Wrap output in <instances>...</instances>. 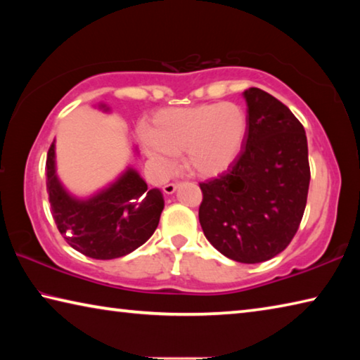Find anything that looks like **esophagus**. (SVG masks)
<instances>
[{"label": "esophagus", "mask_w": 360, "mask_h": 360, "mask_svg": "<svg viewBox=\"0 0 360 360\" xmlns=\"http://www.w3.org/2000/svg\"><path fill=\"white\" fill-rule=\"evenodd\" d=\"M178 187H179L178 182H169V184L163 186V192H165L167 195H173L176 191H178Z\"/></svg>", "instance_id": "1"}]
</instances>
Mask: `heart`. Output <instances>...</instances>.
Here are the masks:
<instances>
[{
    "instance_id": "obj_1",
    "label": "heart",
    "mask_w": 360,
    "mask_h": 360,
    "mask_svg": "<svg viewBox=\"0 0 360 360\" xmlns=\"http://www.w3.org/2000/svg\"><path fill=\"white\" fill-rule=\"evenodd\" d=\"M249 117L238 103H203L167 108L146 127V155L162 172H172L174 157L198 178H216L238 160L246 146Z\"/></svg>"
}]
</instances>
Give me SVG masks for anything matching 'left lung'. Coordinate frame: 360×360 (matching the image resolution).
Wrapping results in <instances>:
<instances>
[{
	"label": "left lung",
	"instance_id": "obj_1",
	"mask_svg": "<svg viewBox=\"0 0 360 360\" xmlns=\"http://www.w3.org/2000/svg\"><path fill=\"white\" fill-rule=\"evenodd\" d=\"M249 133L238 160L202 182L198 219L219 252L260 264L283 252L297 233L309 187L308 143L290 109L257 87L243 92Z\"/></svg>",
	"mask_w": 360,
	"mask_h": 360
}]
</instances>
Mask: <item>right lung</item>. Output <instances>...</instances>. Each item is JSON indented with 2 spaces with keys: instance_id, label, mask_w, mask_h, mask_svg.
Returning a JSON list of instances; mask_svg holds the SVG:
<instances>
[{
  "instance_id": "add662e5",
  "label": "right lung",
  "mask_w": 360,
  "mask_h": 360,
  "mask_svg": "<svg viewBox=\"0 0 360 360\" xmlns=\"http://www.w3.org/2000/svg\"><path fill=\"white\" fill-rule=\"evenodd\" d=\"M98 108L109 111L103 103ZM46 174L57 229L72 249L87 257L109 260L130 254L150 238L160 221L163 193L148 188L135 168L129 167L89 198H77L58 179L53 139L47 152Z\"/></svg>"
}]
</instances>
